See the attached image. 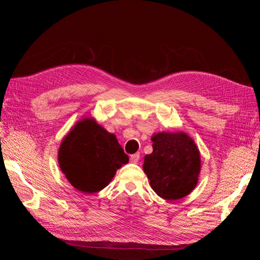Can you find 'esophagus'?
I'll return each instance as SVG.
<instances>
[{"mask_svg": "<svg viewBox=\"0 0 260 260\" xmlns=\"http://www.w3.org/2000/svg\"><path fill=\"white\" fill-rule=\"evenodd\" d=\"M140 160V154H133L130 156V161L131 162H138Z\"/></svg>", "mask_w": 260, "mask_h": 260, "instance_id": "esophagus-1", "label": "esophagus"}]
</instances>
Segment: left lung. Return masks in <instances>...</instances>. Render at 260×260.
Returning <instances> with one entry per match:
<instances>
[{"instance_id":"left-lung-1","label":"left lung","mask_w":260,"mask_h":260,"mask_svg":"<svg viewBox=\"0 0 260 260\" xmlns=\"http://www.w3.org/2000/svg\"><path fill=\"white\" fill-rule=\"evenodd\" d=\"M153 153L144 156L143 170L154 192L167 201L190 194L199 182L201 153L185 132H158L152 137Z\"/></svg>"}]
</instances>
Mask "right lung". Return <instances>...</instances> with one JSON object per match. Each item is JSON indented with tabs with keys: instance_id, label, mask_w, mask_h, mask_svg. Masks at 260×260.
<instances>
[{
	"instance_id": "right-lung-1",
	"label": "right lung",
	"mask_w": 260,
	"mask_h": 260,
	"mask_svg": "<svg viewBox=\"0 0 260 260\" xmlns=\"http://www.w3.org/2000/svg\"><path fill=\"white\" fill-rule=\"evenodd\" d=\"M58 165L77 190L96 193L106 187L122 165L128 164L114 133H109L94 118L77 121L58 148Z\"/></svg>"
}]
</instances>
